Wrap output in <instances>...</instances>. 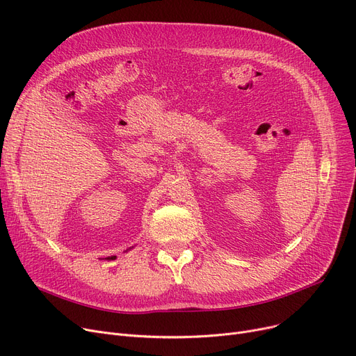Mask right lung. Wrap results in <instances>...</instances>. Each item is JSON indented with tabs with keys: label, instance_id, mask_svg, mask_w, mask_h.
Masks as SVG:
<instances>
[{
	"label": "right lung",
	"instance_id": "obj_1",
	"mask_svg": "<svg viewBox=\"0 0 356 356\" xmlns=\"http://www.w3.org/2000/svg\"><path fill=\"white\" fill-rule=\"evenodd\" d=\"M117 257H108V258H105V259H115Z\"/></svg>",
	"mask_w": 356,
	"mask_h": 356
}]
</instances>
